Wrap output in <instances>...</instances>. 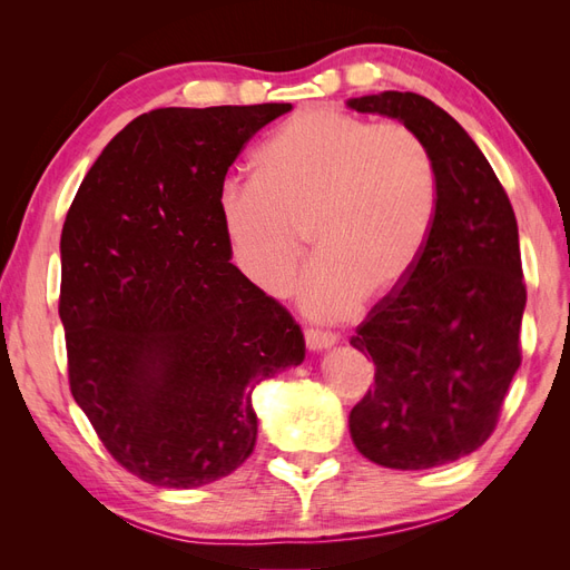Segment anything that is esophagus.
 I'll list each match as a JSON object with an SVG mask.
<instances>
[{
  "label": "esophagus",
  "mask_w": 570,
  "mask_h": 570,
  "mask_svg": "<svg viewBox=\"0 0 570 570\" xmlns=\"http://www.w3.org/2000/svg\"><path fill=\"white\" fill-rule=\"evenodd\" d=\"M304 340H306V347L312 352H323L327 347H333V344L337 342V337L333 333H325V331H306L304 333Z\"/></svg>",
  "instance_id": "obj_1"
}]
</instances>
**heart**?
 Returning <instances> with one entry per match:
<instances>
[{
  "instance_id": "obj_1",
  "label": "heart",
  "mask_w": 570,
  "mask_h": 570,
  "mask_svg": "<svg viewBox=\"0 0 570 570\" xmlns=\"http://www.w3.org/2000/svg\"><path fill=\"white\" fill-rule=\"evenodd\" d=\"M218 216L235 271L266 297H283L304 262L312 316L337 318L400 289L433 230L438 174L404 124H373L314 107L256 154L254 183L218 189Z\"/></svg>"
}]
</instances>
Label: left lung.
<instances>
[{"label": "left lung", "mask_w": 570, "mask_h": 570, "mask_svg": "<svg viewBox=\"0 0 570 570\" xmlns=\"http://www.w3.org/2000/svg\"><path fill=\"white\" fill-rule=\"evenodd\" d=\"M347 107L419 132L438 174L435 223L419 266L350 340L375 364V385L352 409L350 433L385 469H435L492 435L521 366L519 226L485 154L433 101L387 90Z\"/></svg>", "instance_id": "left-lung-1"}]
</instances>
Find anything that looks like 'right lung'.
Here are the masks:
<instances>
[{
    "instance_id": "1",
    "label": "right lung",
    "mask_w": 570,
    "mask_h": 570,
    "mask_svg": "<svg viewBox=\"0 0 570 570\" xmlns=\"http://www.w3.org/2000/svg\"><path fill=\"white\" fill-rule=\"evenodd\" d=\"M292 105L154 109L99 154L61 230L68 383L126 471L189 490L252 454V392L304 361L287 308L230 264L218 189Z\"/></svg>"
}]
</instances>
